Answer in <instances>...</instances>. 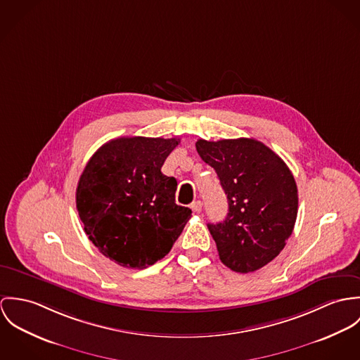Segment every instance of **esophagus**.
I'll return each instance as SVG.
<instances>
[{"label":"esophagus","instance_id":"34e87169","mask_svg":"<svg viewBox=\"0 0 360 360\" xmlns=\"http://www.w3.org/2000/svg\"><path fill=\"white\" fill-rule=\"evenodd\" d=\"M191 208L193 210V212H195V214H199V212H201V208H202V202H201L200 200H198V201H193V202L191 204Z\"/></svg>","mask_w":360,"mask_h":360}]
</instances>
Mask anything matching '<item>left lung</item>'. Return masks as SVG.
<instances>
[{"mask_svg":"<svg viewBox=\"0 0 360 360\" xmlns=\"http://www.w3.org/2000/svg\"><path fill=\"white\" fill-rule=\"evenodd\" d=\"M226 195L225 221L208 224L219 259L235 272H254L284 248L297 212L295 179L279 156L252 138L196 142Z\"/></svg>","mask_w":360,"mask_h":360,"instance_id":"left-lung-1","label":"left lung"}]
</instances>
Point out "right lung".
<instances>
[{
	"label": "right lung",
	"instance_id": "1",
	"mask_svg": "<svg viewBox=\"0 0 360 360\" xmlns=\"http://www.w3.org/2000/svg\"><path fill=\"white\" fill-rule=\"evenodd\" d=\"M176 138L122 136L86 162L76 191L84 231L124 268L143 269L164 258L192 217L175 202L176 179L161 172Z\"/></svg>",
	"mask_w": 360,
	"mask_h": 360
}]
</instances>
